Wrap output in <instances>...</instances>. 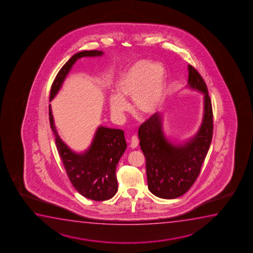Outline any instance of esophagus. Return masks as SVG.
I'll return each instance as SVG.
<instances>
[{
    "instance_id": "obj_1",
    "label": "esophagus",
    "mask_w": 253,
    "mask_h": 253,
    "mask_svg": "<svg viewBox=\"0 0 253 253\" xmlns=\"http://www.w3.org/2000/svg\"><path fill=\"white\" fill-rule=\"evenodd\" d=\"M139 141L137 137L135 136V135H133L131 137V140H130V145L129 147L131 148V149H135L137 146H138Z\"/></svg>"
}]
</instances>
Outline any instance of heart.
Returning <instances> with one entry per match:
<instances>
[{"label": "heart", "mask_w": 253, "mask_h": 253, "mask_svg": "<svg viewBox=\"0 0 253 253\" xmlns=\"http://www.w3.org/2000/svg\"><path fill=\"white\" fill-rule=\"evenodd\" d=\"M109 104L112 114L121 119L128 111L126 98L132 97L135 111L146 116L155 114L163 104L165 92V71L158 63L141 60L125 70L115 84Z\"/></svg>", "instance_id": "heart-1"}]
</instances>
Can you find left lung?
Listing matches in <instances>:
<instances>
[{
  "label": "left lung",
  "mask_w": 253,
  "mask_h": 253,
  "mask_svg": "<svg viewBox=\"0 0 253 253\" xmlns=\"http://www.w3.org/2000/svg\"><path fill=\"white\" fill-rule=\"evenodd\" d=\"M187 86L204 95V113L197 134L187 142L173 144L163 128V115L156 112L138 129L140 146L146 158L149 191L162 199H175L190 189L201 173L211 144L212 108L208 87L197 70L188 65Z\"/></svg>",
  "instance_id": "left-lung-1"
}]
</instances>
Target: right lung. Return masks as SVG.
<instances>
[{"label":"right lung","instance_id":"1","mask_svg":"<svg viewBox=\"0 0 253 253\" xmlns=\"http://www.w3.org/2000/svg\"><path fill=\"white\" fill-rule=\"evenodd\" d=\"M103 54L104 52L97 50L83 51L74 54L57 74L51 87L50 101L59 92L64 80L78 59ZM49 121L55 137L57 149L75 189L84 197L92 201H106L113 197L118 192L116 168L127 148L125 132L118 128L99 126L89 149L85 152L78 154L69 149L58 135L51 104H49Z\"/></svg>","mask_w":253,"mask_h":253}]
</instances>
